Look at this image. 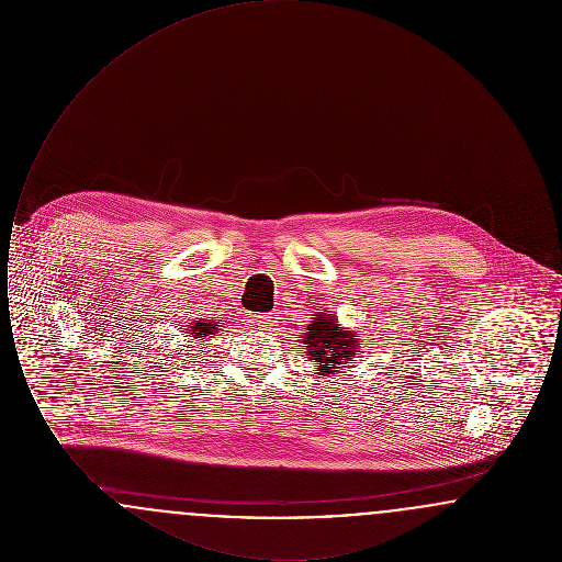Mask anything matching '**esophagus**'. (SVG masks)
<instances>
[{"instance_id":"esophagus-1","label":"esophagus","mask_w":562,"mask_h":562,"mask_svg":"<svg viewBox=\"0 0 562 562\" xmlns=\"http://www.w3.org/2000/svg\"><path fill=\"white\" fill-rule=\"evenodd\" d=\"M250 322H252V326L259 328V330H269L276 321H273L271 314H255V316L250 318Z\"/></svg>"}]
</instances>
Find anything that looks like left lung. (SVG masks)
Here are the masks:
<instances>
[{
	"label": "left lung",
	"mask_w": 562,
	"mask_h": 562,
	"mask_svg": "<svg viewBox=\"0 0 562 562\" xmlns=\"http://www.w3.org/2000/svg\"><path fill=\"white\" fill-rule=\"evenodd\" d=\"M312 316L314 318L301 335V344L305 349V356L318 367V373L322 376H333L344 367L353 364L362 349V341L358 339L356 330L344 328L335 318V314H326L321 310Z\"/></svg>",
	"instance_id": "obj_1"
}]
</instances>
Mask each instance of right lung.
<instances>
[{
    "label": "right lung",
    "mask_w": 562,
    "mask_h": 562,
    "mask_svg": "<svg viewBox=\"0 0 562 562\" xmlns=\"http://www.w3.org/2000/svg\"><path fill=\"white\" fill-rule=\"evenodd\" d=\"M188 330V337H191V341H189V344H193V341L198 339V341H200V346H202V339H209L211 335H214V333L218 330V322H216V324H211L209 321L191 322Z\"/></svg>",
    "instance_id": "right-lung-1"
}]
</instances>
